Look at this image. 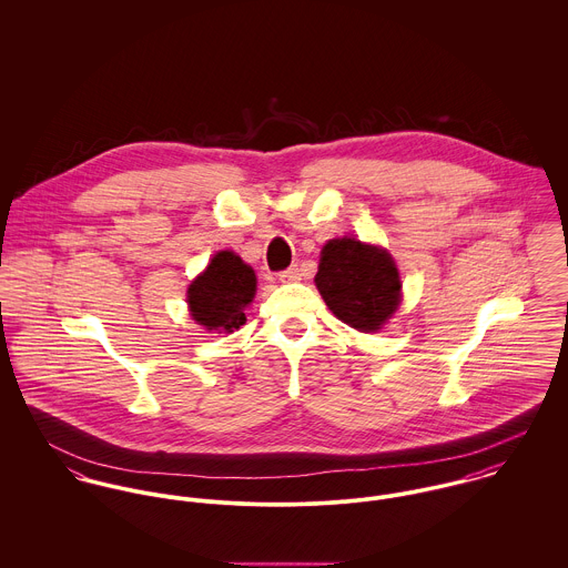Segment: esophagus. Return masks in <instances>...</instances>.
<instances>
[{
  "label": "esophagus",
  "instance_id": "obj_1",
  "mask_svg": "<svg viewBox=\"0 0 568 568\" xmlns=\"http://www.w3.org/2000/svg\"><path fill=\"white\" fill-rule=\"evenodd\" d=\"M280 280L282 282H297V280H302V273H300L297 266H288L286 271L280 273Z\"/></svg>",
  "mask_w": 568,
  "mask_h": 568
}]
</instances>
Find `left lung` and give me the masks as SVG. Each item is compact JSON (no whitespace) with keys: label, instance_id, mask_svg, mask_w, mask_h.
Listing matches in <instances>:
<instances>
[{"label":"left lung","instance_id":"1","mask_svg":"<svg viewBox=\"0 0 568 568\" xmlns=\"http://www.w3.org/2000/svg\"><path fill=\"white\" fill-rule=\"evenodd\" d=\"M315 284L327 308L343 324L376 332L400 304V273L394 257L356 239H334L322 248Z\"/></svg>","mask_w":568,"mask_h":568}]
</instances>
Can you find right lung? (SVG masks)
I'll use <instances>...</instances> for the list:
<instances>
[{"mask_svg":"<svg viewBox=\"0 0 568 568\" xmlns=\"http://www.w3.org/2000/svg\"><path fill=\"white\" fill-rule=\"evenodd\" d=\"M255 273L234 251H219L190 284V315L205 329L234 332L246 322L244 308L255 295Z\"/></svg>","mask_w":568,"mask_h":568,"instance_id":"add662e5","label":"right lung"}]
</instances>
